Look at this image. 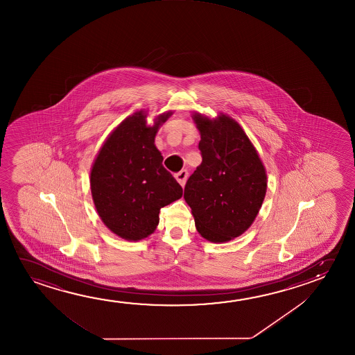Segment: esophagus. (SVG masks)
Wrapping results in <instances>:
<instances>
[{"mask_svg": "<svg viewBox=\"0 0 355 355\" xmlns=\"http://www.w3.org/2000/svg\"><path fill=\"white\" fill-rule=\"evenodd\" d=\"M187 178H188V171L187 169H182L178 173H175V180H178L180 186L186 184Z\"/></svg>", "mask_w": 355, "mask_h": 355, "instance_id": "esophagus-1", "label": "esophagus"}]
</instances>
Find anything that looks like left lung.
Returning <instances> with one entry per match:
<instances>
[{
  "label": "left lung",
  "mask_w": 355,
  "mask_h": 355,
  "mask_svg": "<svg viewBox=\"0 0 355 355\" xmlns=\"http://www.w3.org/2000/svg\"><path fill=\"white\" fill-rule=\"evenodd\" d=\"M200 131L202 164L187 180L184 199L198 232L211 242L242 235L254 221L267 191V175L240 124L227 115H193Z\"/></svg>",
  "instance_id": "obj_1"
}]
</instances>
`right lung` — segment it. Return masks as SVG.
<instances>
[{"instance_id": "obj_1", "label": "right lung", "mask_w": 355, "mask_h": 355, "mask_svg": "<svg viewBox=\"0 0 355 355\" xmlns=\"http://www.w3.org/2000/svg\"><path fill=\"white\" fill-rule=\"evenodd\" d=\"M171 114L158 115L153 126L146 125L142 110L126 118L104 142L93 164V202L104 225L121 239L139 241L151 235L161 207L183 194L153 144L158 128Z\"/></svg>"}]
</instances>
